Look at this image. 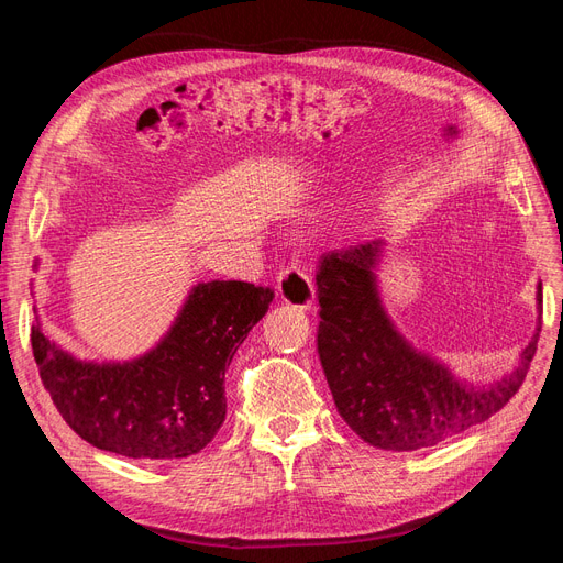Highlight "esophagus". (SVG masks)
Masks as SVG:
<instances>
[{
  "label": "esophagus",
  "mask_w": 563,
  "mask_h": 563,
  "mask_svg": "<svg viewBox=\"0 0 563 563\" xmlns=\"http://www.w3.org/2000/svg\"><path fill=\"white\" fill-rule=\"evenodd\" d=\"M277 291L279 298L286 305H294V308L300 310H310L314 305V286L308 272L298 265H288L279 272L277 279Z\"/></svg>",
  "instance_id": "obj_1"
}]
</instances>
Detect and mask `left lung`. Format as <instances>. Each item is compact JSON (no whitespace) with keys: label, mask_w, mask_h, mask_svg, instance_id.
I'll use <instances>...</instances> for the list:
<instances>
[{"label":"left lung","mask_w":563,"mask_h":563,"mask_svg":"<svg viewBox=\"0 0 563 563\" xmlns=\"http://www.w3.org/2000/svg\"><path fill=\"white\" fill-rule=\"evenodd\" d=\"M383 242L321 255L317 272V352L340 418L366 444L418 451L488 420L512 399L533 362L540 335L512 373L493 385H467L395 329L378 294ZM542 312V284H538Z\"/></svg>","instance_id":"8db88e82"}]
</instances>
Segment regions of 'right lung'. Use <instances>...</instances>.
I'll return each instance as SVG.
<instances>
[{
	"instance_id": "right-lung-1",
	"label": "right lung",
	"mask_w": 563,
	"mask_h": 563,
	"mask_svg": "<svg viewBox=\"0 0 563 563\" xmlns=\"http://www.w3.org/2000/svg\"><path fill=\"white\" fill-rule=\"evenodd\" d=\"M275 291L249 282L197 284L155 350L133 362H79L40 321L30 343L58 413L91 446L135 460L199 453L225 420V371Z\"/></svg>"
}]
</instances>
